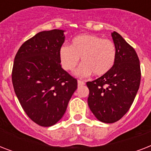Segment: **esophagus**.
<instances>
[{"instance_id":"esophagus-1","label":"esophagus","mask_w":151,"mask_h":151,"mask_svg":"<svg viewBox=\"0 0 151 151\" xmlns=\"http://www.w3.org/2000/svg\"><path fill=\"white\" fill-rule=\"evenodd\" d=\"M78 86H82V85H85V81H83L78 80Z\"/></svg>"}]
</instances>
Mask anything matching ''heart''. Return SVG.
Listing matches in <instances>:
<instances>
[{
    "label": "heart",
    "instance_id": "1",
    "mask_svg": "<svg viewBox=\"0 0 151 151\" xmlns=\"http://www.w3.org/2000/svg\"><path fill=\"white\" fill-rule=\"evenodd\" d=\"M59 55L62 66L66 70H73L81 57L83 64L77 71L79 77H88L92 73L95 76H102L114 66L117 48L110 40L96 35L82 34L73 38L70 46H62Z\"/></svg>",
    "mask_w": 151,
    "mask_h": 151
}]
</instances>
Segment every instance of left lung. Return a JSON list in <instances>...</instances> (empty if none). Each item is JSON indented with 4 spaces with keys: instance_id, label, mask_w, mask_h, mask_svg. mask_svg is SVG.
Masks as SVG:
<instances>
[{
    "instance_id": "obj_1",
    "label": "left lung",
    "mask_w": 151,
    "mask_h": 151,
    "mask_svg": "<svg viewBox=\"0 0 151 151\" xmlns=\"http://www.w3.org/2000/svg\"><path fill=\"white\" fill-rule=\"evenodd\" d=\"M117 48L114 66L107 73L86 83L88 104L97 119L114 123L124 116L133 103L141 79L139 59L136 51L117 32L112 33Z\"/></svg>"
}]
</instances>
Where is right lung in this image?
Segmentation results:
<instances>
[{"label":"right lung","instance_id":"right-lung-1","mask_svg":"<svg viewBox=\"0 0 151 151\" xmlns=\"http://www.w3.org/2000/svg\"><path fill=\"white\" fill-rule=\"evenodd\" d=\"M63 30L37 34L15 55L12 81L15 95L27 116L40 126L59 122L78 88L76 78L61 67L59 51Z\"/></svg>","mask_w":151,"mask_h":151}]
</instances>
